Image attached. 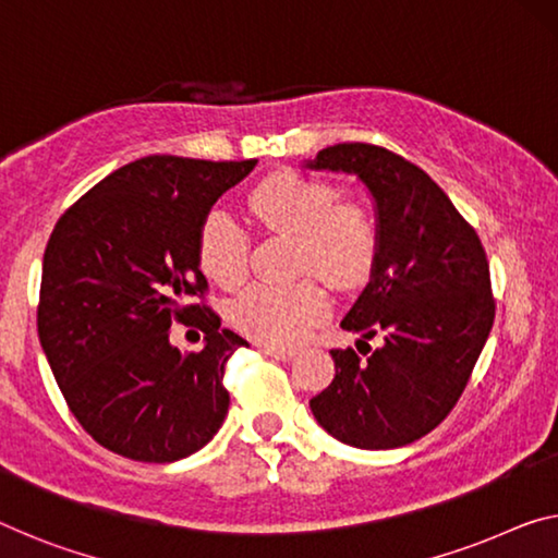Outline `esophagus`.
<instances>
[{"label":"esophagus","mask_w":558,"mask_h":558,"mask_svg":"<svg viewBox=\"0 0 558 558\" xmlns=\"http://www.w3.org/2000/svg\"><path fill=\"white\" fill-rule=\"evenodd\" d=\"M264 354L267 356H274V359H281V362H289V359H294V351L291 349H281V347H269V344H264V347H259Z\"/></svg>","instance_id":"34e87169"}]
</instances>
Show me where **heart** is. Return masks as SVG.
Masks as SVG:
<instances>
[{
  "mask_svg": "<svg viewBox=\"0 0 558 558\" xmlns=\"http://www.w3.org/2000/svg\"><path fill=\"white\" fill-rule=\"evenodd\" d=\"M333 186L299 174H274L256 186L250 209L274 234L296 236V269L337 289L364 284L374 269V219L359 204H337ZM199 267L214 284L236 289L246 279V236L227 211L214 209L196 239ZM329 312V299L316 281L291 287L256 284L231 304V324L246 337L271 347H291Z\"/></svg>",
  "mask_w": 558,
  "mask_h": 558,
  "instance_id": "obj_1",
  "label": "heart"
}]
</instances>
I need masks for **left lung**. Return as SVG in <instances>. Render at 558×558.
<instances>
[{"mask_svg":"<svg viewBox=\"0 0 558 558\" xmlns=\"http://www.w3.org/2000/svg\"><path fill=\"white\" fill-rule=\"evenodd\" d=\"M306 167L354 174L372 194L379 246L341 329L384 337L366 359L331 349L337 374L308 407L349 447H407L457 407L492 331L482 239L424 169L389 149L333 144Z\"/></svg>","mask_w":558,"mask_h":558,"instance_id":"1","label":"left lung"}]
</instances>
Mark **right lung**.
Instances as JSON below:
<instances>
[{
	"instance_id": "obj_1",
	"label": "right lung",
	"mask_w": 558,
	"mask_h": 558,
	"mask_svg": "<svg viewBox=\"0 0 558 558\" xmlns=\"http://www.w3.org/2000/svg\"><path fill=\"white\" fill-rule=\"evenodd\" d=\"M256 159H136L76 199L51 231L37 308L39 341L66 407L94 441L167 464L199 451L225 424V366L250 347L207 304L196 239L214 202ZM174 320L205 349L170 347Z\"/></svg>"
}]
</instances>
